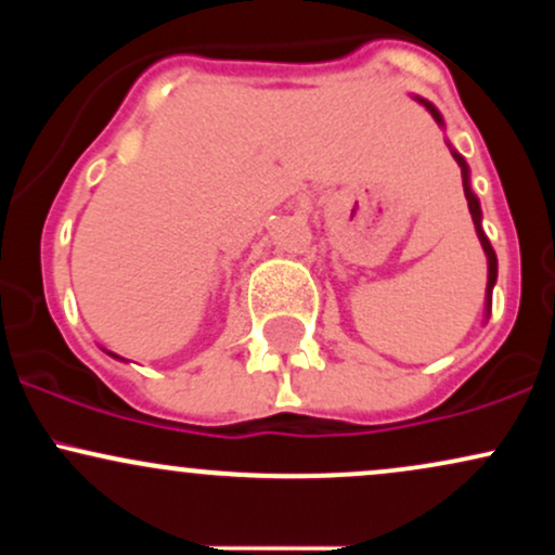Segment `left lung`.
Masks as SVG:
<instances>
[{
	"mask_svg": "<svg viewBox=\"0 0 555 555\" xmlns=\"http://www.w3.org/2000/svg\"><path fill=\"white\" fill-rule=\"evenodd\" d=\"M417 101H420V104L428 106V112L433 114V119H436L438 125H443L441 114H438L436 106L428 104V101H425V99H417ZM454 158H456V164H460V167H462L464 195H467V206H469V214H473V221H475V229H477V237H480L482 250H486V256H488V308H490V292H493L495 276H499V260H495L493 247H490V242H488V237H486V232H482V227H480V216H482V214H480V203H477L475 193H473V190H469V169H467V162H464V158H462L460 154H454Z\"/></svg>",
	"mask_w": 555,
	"mask_h": 555,
	"instance_id": "obj_1",
	"label": "left lung"
}]
</instances>
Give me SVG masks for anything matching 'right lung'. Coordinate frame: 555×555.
Segmentation results:
<instances>
[{
    "mask_svg": "<svg viewBox=\"0 0 555 555\" xmlns=\"http://www.w3.org/2000/svg\"><path fill=\"white\" fill-rule=\"evenodd\" d=\"M114 358H117V354H114Z\"/></svg>",
    "mask_w": 555,
    "mask_h": 555,
    "instance_id": "add662e5",
    "label": "right lung"
}]
</instances>
